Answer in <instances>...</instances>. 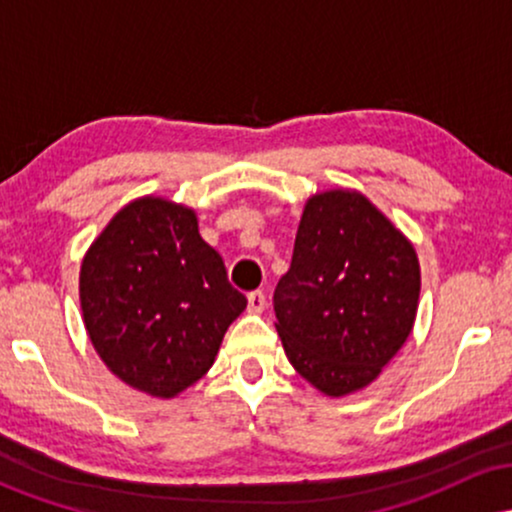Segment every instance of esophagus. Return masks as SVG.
Instances as JSON below:
<instances>
[{"mask_svg":"<svg viewBox=\"0 0 512 512\" xmlns=\"http://www.w3.org/2000/svg\"><path fill=\"white\" fill-rule=\"evenodd\" d=\"M267 308V296L262 291H250L248 293V310L250 313H262Z\"/></svg>","mask_w":512,"mask_h":512,"instance_id":"obj_1","label":"esophagus"}]
</instances>
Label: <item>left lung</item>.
Listing matches in <instances>:
<instances>
[{"label":"left lung","instance_id":"left-lung-1","mask_svg":"<svg viewBox=\"0 0 512 512\" xmlns=\"http://www.w3.org/2000/svg\"><path fill=\"white\" fill-rule=\"evenodd\" d=\"M419 289L414 248L366 197H313L274 289L276 332L291 366L332 397L373 383L407 342Z\"/></svg>","mask_w":512,"mask_h":512}]
</instances>
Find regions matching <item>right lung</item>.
I'll return each mask as SVG.
<instances>
[{
	"label": "right lung",
	"mask_w": 512,
	"mask_h": 512,
	"mask_svg": "<svg viewBox=\"0 0 512 512\" xmlns=\"http://www.w3.org/2000/svg\"><path fill=\"white\" fill-rule=\"evenodd\" d=\"M79 291L105 366L154 397L197 383L248 305L199 236L195 211L154 197L108 223L81 264Z\"/></svg>",
	"instance_id": "obj_1"
}]
</instances>
